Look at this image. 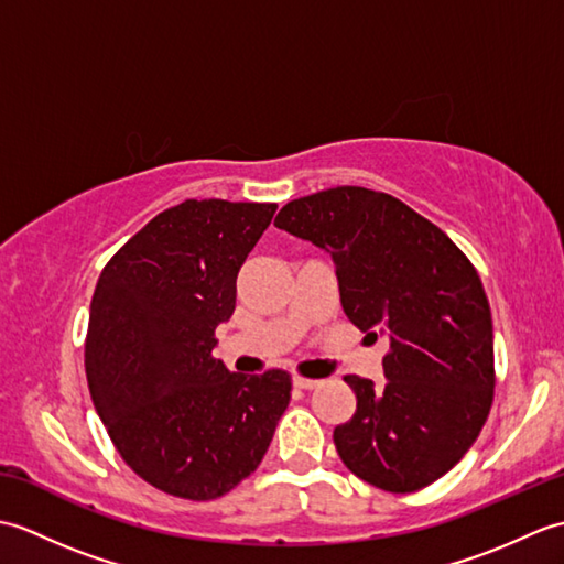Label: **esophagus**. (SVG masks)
<instances>
[{
	"mask_svg": "<svg viewBox=\"0 0 564 564\" xmlns=\"http://www.w3.org/2000/svg\"><path fill=\"white\" fill-rule=\"evenodd\" d=\"M293 386L301 388V390H313L319 386V380L313 378H303V376H293Z\"/></svg>",
	"mask_w": 564,
	"mask_h": 564,
	"instance_id": "obj_1",
	"label": "esophagus"
}]
</instances>
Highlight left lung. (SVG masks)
<instances>
[{
	"mask_svg": "<svg viewBox=\"0 0 564 564\" xmlns=\"http://www.w3.org/2000/svg\"><path fill=\"white\" fill-rule=\"evenodd\" d=\"M273 225L329 251L346 317L390 339L382 386L344 378L356 412L334 429L339 458L386 492L436 482L480 436L495 398L492 313L470 259L402 200L364 186L285 203Z\"/></svg>",
	"mask_w": 564,
	"mask_h": 564,
	"instance_id": "8db88e82",
	"label": "left lung"
}]
</instances>
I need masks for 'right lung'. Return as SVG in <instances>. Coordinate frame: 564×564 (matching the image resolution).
Masks as SVG:
<instances>
[{"label":"right lung","mask_w":564,"mask_h":564,"mask_svg":"<svg viewBox=\"0 0 564 564\" xmlns=\"http://www.w3.org/2000/svg\"><path fill=\"white\" fill-rule=\"evenodd\" d=\"M275 203L184 200L106 263L91 297L84 368L116 451L152 487L208 501L259 467L291 402V376L213 358L237 273Z\"/></svg>","instance_id":"right-lung-1"}]
</instances>
